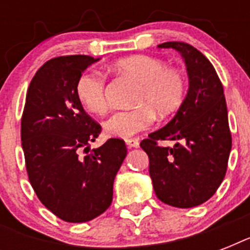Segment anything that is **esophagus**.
<instances>
[{
    "instance_id": "obj_1",
    "label": "esophagus",
    "mask_w": 250,
    "mask_h": 250,
    "mask_svg": "<svg viewBox=\"0 0 250 250\" xmlns=\"http://www.w3.org/2000/svg\"><path fill=\"white\" fill-rule=\"evenodd\" d=\"M125 145H127V148H137L139 146V140L136 139H127L125 140Z\"/></svg>"
}]
</instances>
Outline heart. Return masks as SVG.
Segmentation results:
<instances>
[{"instance_id":"b5f03b06","label":"heart","mask_w":250,"mask_h":250,"mask_svg":"<svg viewBox=\"0 0 250 250\" xmlns=\"http://www.w3.org/2000/svg\"><path fill=\"white\" fill-rule=\"evenodd\" d=\"M113 68L131 78L136 86L131 98L135 107L117 111L104 123L109 136L128 139L152 125L153 111L164 117L182 104L186 93L184 78L176 68L166 67L164 61L149 56H132L114 62ZM75 93L89 113L101 115L107 109L105 76L101 72L84 71L76 80Z\"/></svg>"}]
</instances>
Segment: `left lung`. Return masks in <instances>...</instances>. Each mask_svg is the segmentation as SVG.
Masks as SVG:
<instances>
[{
    "label": "left lung",
    "mask_w": 250,
    "mask_h": 250,
    "mask_svg": "<svg viewBox=\"0 0 250 250\" xmlns=\"http://www.w3.org/2000/svg\"><path fill=\"white\" fill-rule=\"evenodd\" d=\"M161 49H175L188 74L186 98L165 127L140 143L149 157V175L157 197L175 208H194L208 201L227 170L232 139L221 80L210 61L192 45L168 41ZM172 140V148L156 144Z\"/></svg>",
    "instance_id": "1"
}]
</instances>
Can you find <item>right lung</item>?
<instances>
[{"mask_svg":"<svg viewBox=\"0 0 250 250\" xmlns=\"http://www.w3.org/2000/svg\"><path fill=\"white\" fill-rule=\"evenodd\" d=\"M97 61L66 56L42 64L29 84L21 117L31 186L46 209L70 223L92 221L111 205L114 179L127 156L121 139L90 150L101 125L84 111L75 84Z\"/></svg>","mask_w":250,"mask_h":250,"instance_id":"1","label":"right lung"}]
</instances>
